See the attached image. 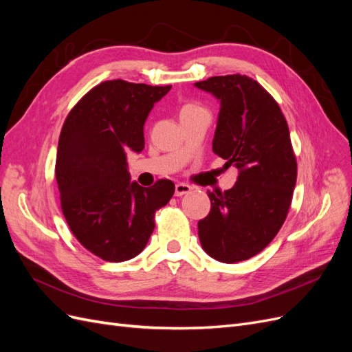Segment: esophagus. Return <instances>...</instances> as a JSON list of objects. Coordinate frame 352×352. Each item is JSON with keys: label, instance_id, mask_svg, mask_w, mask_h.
Returning <instances> with one entry per match:
<instances>
[{"label": "esophagus", "instance_id": "1", "mask_svg": "<svg viewBox=\"0 0 352 352\" xmlns=\"http://www.w3.org/2000/svg\"><path fill=\"white\" fill-rule=\"evenodd\" d=\"M190 190H192V188H190L186 184H176V186H175V195L176 197H182L185 194H189Z\"/></svg>", "mask_w": 352, "mask_h": 352}]
</instances>
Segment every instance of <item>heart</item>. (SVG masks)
Here are the masks:
<instances>
[{
    "label": "heart",
    "instance_id": "obj_1",
    "mask_svg": "<svg viewBox=\"0 0 352 352\" xmlns=\"http://www.w3.org/2000/svg\"><path fill=\"white\" fill-rule=\"evenodd\" d=\"M198 110H202V109L199 107V105L192 104V102H188V104L182 105V109H180V116L189 114V113H194V111H198Z\"/></svg>",
    "mask_w": 352,
    "mask_h": 352
}]
</instances>
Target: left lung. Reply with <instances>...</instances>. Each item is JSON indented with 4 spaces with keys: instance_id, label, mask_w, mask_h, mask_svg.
Segmentation results:
<instances>
[{
    "instance_id": "1",
    "label": "left lung",
    "mask_w": 352,
    "mask_h": 352,
    "mask_svg": "<svg viewBox=\"0 0 352 352\" xmlns=\"http://www.w3.org/2000/svg\"><path fill=\"white\" fill-rule=\"evenodd\" d=\"M195 87L220 101L212 151L235 166L238 179L225 192H208L211 210L198 221L210 257L238 263L261 252L278 235L296 184L289 127L278 102L245 74L212 76Z\"/></svg>"
}]
</instances>
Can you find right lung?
<instances>
[{
  "mask_svg": "<svg viewBox=\"0 0 352 352\" xmlns=\"http://www.w3.org/2000/svg\"><path fill=\"white\" fill-rule=\"evenodd\" d=\"M170 88L102 82L63 124L56 160L63 214L83 247L105 261L136 257L155 228V211L175 194L172 180L144 188L127 172V154L144 150L146 117Z\"/></svg>",
  "mask_w": 352,
  "mask_h": 352,
  "instance_id": "obj_1",
  "label": "right lung"
}]
</instances>
